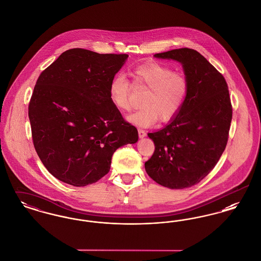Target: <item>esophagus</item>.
<instances>
[{"label": "esophagus", "mask_w": 261, "mask_h": 261, "mask_svg": "<svg viewBox=\"0 0 261 261\" xmlns=\"http://www.w3.org/2000/svg\"><path fill=\"white\" fill-rule=\"evenodd\" d=\"M138 135H139L140 138H144V137L146 136V132H145V130H143V129L139 128V129H138Z\"/></svg>", "instance_id": "34e87169"}]
</instances>
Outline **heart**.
<instances>
[{"instance_id": "b5f03b06", "label": "heart", "mask_w": 261, "mask_h": 261, "mask_svg": "<svg viewBox=\"0 0 261 261\" xmlns=\"http://www.w3.org/2000/svg\"><path fill=\"white\" fill-rule=\"evenodd\" d=\"M133 85L148 89L141 99L142 107L128 115L133 124L149 126L158 118L162 122L171 120L182 109L189 92V79L182 71L161 62L144 63L131 73ZM110 99L120 112L132 106V85L122 73H117L110 84Z\"/></svg>"}]
</instances>
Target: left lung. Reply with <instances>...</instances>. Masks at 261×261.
<instances>
[{
    "label": "left lung",
    "instance_id": "1",
    "mask_svg": "<svg viewBox=\"0 0 261 261\" xmlns=\"http://www.w3.org/2000/svg\"><path fill=\"white\" fill-rule=\"evenodd\" d=\"M154 57L182 63L189 92L173 120L148 134L154 151L145 168L158 184L185 189L210 173L226 148L233 114L228 85L223 75L196 50L175 49Z\"/></svg>",
    "mask_w": 261,
    "mask_h": 261
}]
</instances>
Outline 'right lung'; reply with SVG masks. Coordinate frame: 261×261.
I'll list each match as a JSON object with an SVG mask.
<instances>
[{"label": "right lung", "instance_id": "right-lung-1", "mask_svg": "<svg viewBox=\"0 0 261 261\" xmlns=\"http://www.w3.org/2000/svg\"><path fill=\"white\" fill-rule=\"evenodd\" d=\"M126 54L70 49L41 72L28 106L38 156L53 176L87 186L109 173L113 152L138 141L109 89Z\"/></svg>", "mask_w": 261, "mask_h": 261}]
</instances>
